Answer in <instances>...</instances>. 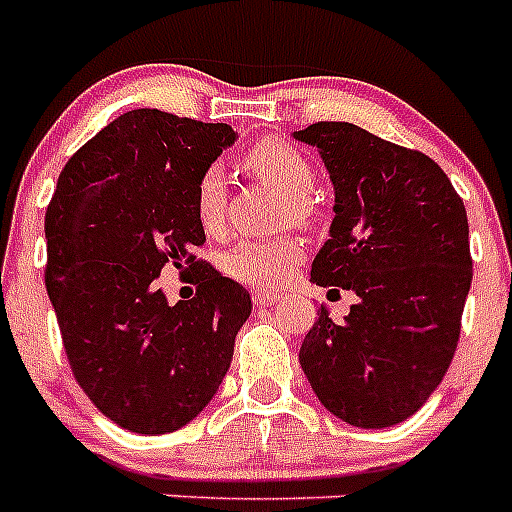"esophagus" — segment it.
I'll return each mask as SVG.
<instances>
[{
    "mask_svg": "<svg viewBox=\"0 0 512 512\" xmlns=\"http://www.w3.org/2000/svg\"><path fill=\"white\" fill-rule=\"evenodd\" d=\"M251 300L256 307H266L271 305V302L279 300V292H271V289H256V292L251 295Z\"/></svg>",
    "mask_w": 512,
    "mask_h": 512,
    "instance_id": "obj_1",
    "label": "esophagus"
}]
</instances>
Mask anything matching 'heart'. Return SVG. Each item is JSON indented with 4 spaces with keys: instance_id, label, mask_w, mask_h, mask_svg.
Returning <instances> with one entry per match:
<instances>
[{
    "instance_id": "obj_1",
    "label": "heart",
    "mask_w": 512,
    "mask_h": 512,
    "mask_svg": "<svg viewBox=\"0 0 512 512\" xmlns=\"http://www.w3.org/2000/svg\"><path fill=\"white\" fill-rule=\"evenodd\" d=\"M241 166L261 182L277 187L292 197L297 217H305L307 197L312 192L310 161L289 146L287 140H259L241 156ZM194 215L205 233H220L228 217V189L225 174L210 166L194 184ZM305 248L295 238H274V241H243L225 256V271L243 284H279L289 271L300 264Z\"/></svg>"
}]
</instances>
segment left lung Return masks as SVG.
<instances>
[{
	"label": "left lung",
	"instance_id": "1",
	"mask_svg": "<svg viewBox=\"0 0 512 512\" xmlns=\"http://www.w3.org/2000/svg\"><path fill=\"white\" fill-rule=\"evenodd\" d=\"M295 138L318 148L336 189L312 282L359 297L338 323L320 307L302 372L333 415L390 428L423 408L454 359L472 284L467 210L433 158L354 122Z\"/></svg>",
	"mask_w": 512,
	"mask_h": 512
}]
</instances>
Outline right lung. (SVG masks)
Returning <instances> with one entry per match:
<instances>
[{
    "label": "right lung",
    "mask_w": 512,
    "mask_h": 512,
    "mask_svg": "<svg viewBox=\"0 0 512 512\" xmlns=\"http://www.w3.org/2000/svg\"><path fill=\"white\" fill-rule=\"evenodd\" d=\"M230 125L133 110L87 140L45 210V287L71 372L99 413L133 433H171L217 392L251 297L194 256L205 230L194 184ZM174 263L198 292L176 306L155 282Z\"/></svg>",
    "instance_id": "1"
}]
</instances>
